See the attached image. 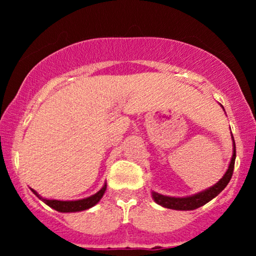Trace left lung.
<instances>
[{
    "instance_id": "1",
    "label": "left lung",
    "mask_w": 256,
    "mask_h": 256,
    "mask_svg": "<svg viewBox=\"0 0 256 256\" xmlns=\"http://www.w3.org/2000/svg\"><path fill=\"white\" fill-rule=\"evenodd\" d=\"M224 108V107H222ZM236 143H234L233 138V156L230 158V163L227 169L226 174H224L222 180L218 183H216L213 186L206 188V190L198 192L194 196H188V197H169V196H163L157 194V192L152 191V199L157 204L163 206V208H171V210H178V211H191V210H196L200 206L205 205L206 202L212 200L213 198L216 197L224 188L227 186L230 183V178H232L233 170H234V162H236Z\"/></svg>"
}]
</instances>
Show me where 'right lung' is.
<instances>
[{"instance_id":"add662e5","label":"right lung","mask_w":256,"mask_h":256,"mask_svg":"<svg viewBox=\"0 0 256 256\" xmlns=\"http://www.w3.org/2000/svg\"><path fill=\"white\" fill-rule=\"evenodd\" d=\"M106 188H107V184H104V186L101 188L100 191H98L96 194L90 196V197L79 199V200H66V202L43 198V197H40V196L38 194L37 192L34 190V188H31V191H32L34 194L40 199V200H43L45 204L50 206V208H54L56 211H58V212H79V211H85V210H88L90 208H93L96 204H98V202H100V199L102 198Z\"/></svg>"}]
</instances>
